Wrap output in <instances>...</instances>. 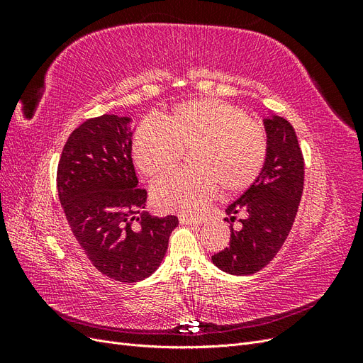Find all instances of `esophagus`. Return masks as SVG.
<instances>
[{
	"label": "esophagus",
	"instance_id": "esophagus-1",
	"mask_svg": "<svg viewBox=\"0 0 363 363\" xmlns=\"http://www.w3.org/2000/svg\"><path fill=\"white\" fill-rule=\"evenodd\" d=\"M179 221H180V224H186V225H192V224H200L201 223L200 219H195L192 216H184V215L179 216Z\"/></svg>",
	"mask_w": 363,
	"mask_h": 363
}]
</instances>
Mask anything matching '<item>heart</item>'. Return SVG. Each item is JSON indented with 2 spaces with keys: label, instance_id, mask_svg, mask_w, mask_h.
Here are the masks:
<instances>
[{
  "label": "heart",
  "instance_id": "obj_1",
  "mask_svg": "<svg viewBox=\"0 0 363 363\" xmlns=\"http://www.w3.org/2000/svg\"><path fill=\"white\" fill-rule=\"evenodd\" d=\"M268 131L244 108L200 98L175 106L163 121H142L131 142L135 163L148 177L169 172L191 152L195 169L175 171L152 186V201L164 212L200 213L218 192H240L255 183L268 156Z\"/></svg>",
  "mask_w": 363,
  "mask_h": 363
}]
</instances>
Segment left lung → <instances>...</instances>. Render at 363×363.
<instances>
[{
	"instance_id": "8db88e82",
	"label": "left lung",
	"mask_w": 363,
	"mask_h": 363,
	"mask_svg": "<svg viewBox=\"0 0 363 363\" xmlns=\"http://www.w3.org/2000/svg\"><path fill=\"white\" fill-rule=\"evenodd\" d=\"M268 156L257 180L227 207L235 223L247 212L239 230L230 225V247L212 256L215 265L233 276H250L276 257L298 212L304 186V157L294 127L284 118L265 119Z\"/></svg>"
}]
</instances>
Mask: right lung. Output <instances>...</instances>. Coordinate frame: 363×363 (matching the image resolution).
<instances>
[{
  "label": "right lung",
  "instance_id": "obj_1",
  "mask_svg": "<svg viewBox=\"0 0 363 363\" xmlns=\"http://www.w3.org/2000/svg\"><path fill=\"white\" fill-rule=\"evenodd\" d=\"M128 123L103 115L77 127L59 160L57 191L92 265L116 281L135 283L159 268L179 219L140 213L147 191L138 188Z\"/></svg>",
  "mask_w": 363,
  "mask_h": 363
}]
</instances>
